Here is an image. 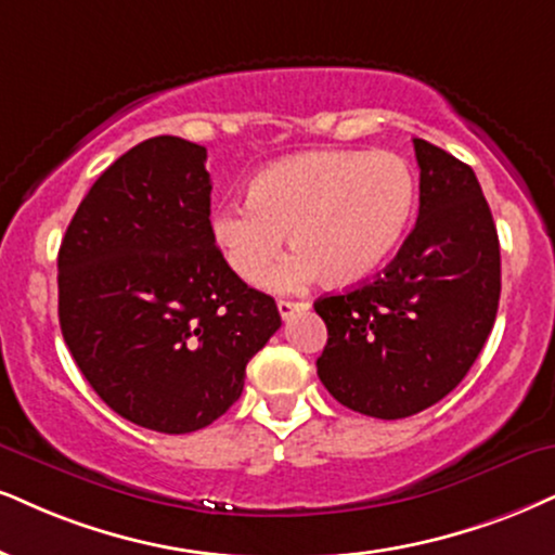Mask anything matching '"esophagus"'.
Listing matches in <instances>:
<instances>
[{"label": "esophagus", "instance_id": "1", "mask_svg": "<svg viewBox=\"0 0 555 555\" xmlns=\"http://www.w3.org/2000/svg\"><path fill=\"white\" fill-rule=\"evenodd\" d=\"M304 306L306 304H298V300H278V311H280V317H283V319H291L293 313L304 309Z\"/></svg>", "mask_w": 555, "mask_h": 555}]
</instances>
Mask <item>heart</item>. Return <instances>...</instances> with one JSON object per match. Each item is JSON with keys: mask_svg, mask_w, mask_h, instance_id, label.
Wrapping results in <instances>:
<instances>
[{"mask_svg": "<svg viewBox=\"0 0 555 555\" xmlns=\"http://www.w3.org/2000/svg\"><path fill=\"white\" fill-rule=\"evenodd\" d=\"M416 205L412 167L391 152H309L280 159L246 184V203L210 216V238L238 280L293 288L319 278L334 288L367 280L399 249Z\"/></svg>", "mask_w": 555, "mask_h": 555, "instance_id": "obj_1", "label": "heart"}]
</instances>
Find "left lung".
<instances>
[{
  "mask_svg": "<svg viewBox=\"0 0 555 555\" xmlns=\"http://www.w3.org/2000/svg\"><path fill=\"white\" fill-rule=\"evenodd\" d=\"M420 218L393 262L358 288L324 296L321 383L375 420L424 412L466 378L494 326L499 236L474 169L414 139Z\"/></svg>",
  "mask_w": 555,
  "mask_h": 555,
  "instance_id": "obj_1",
  "label": "left lung"
}]
</instances>
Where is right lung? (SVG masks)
<instances>
[{"mask_svg":"<svg viewBox=\"0 0 555 555\" xmlns=\"http://www.w3.org/2000/svg\"><path fill=\"white\" fill-rule=\"evenodd\" d=\"M208 152L177 135L98 177L59 249L61 334L115 414L164 435L208 427L280 330L275 300L210 238Z\"/></svg>","mask_w":555,"mask_h":555,"instance_id":"add662e5","label":"right lung"}]
</instances>
